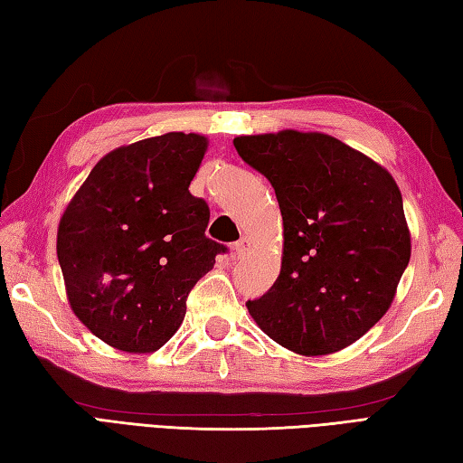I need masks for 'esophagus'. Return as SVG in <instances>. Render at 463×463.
I'll return each instance as SVG.
<instances>
[{
	"label": "esophagus",
	"mask_w": 463,
	"mask_h": 463,
	"mask_svg": "<svg viewBox=\"0 0 463 463\" xmlns=\"http://www.w3.org/2000/svg\"><path fill=\"white\" fill-rule=\"evenodd\" d=\"M249 250H250V242H249V239H244V237L239 242H234V247H232L234 259H244V257H247Z\"/></svg>",
	"instance_id": "1"
}]
</instances>
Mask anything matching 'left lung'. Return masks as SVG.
I'll list each match as a JSON object with an SVG mask.
<instances>
[{
    "label": "left lung",
    "instance_id": "left-lung-1",
    "mask_svg": "<svg viewBox=\"0 0 463 463\" xmlns=\"http://www.w3.org/2000/svg\"><path fill=\"white\" fill-rule=\"evenodd\" d=\"M282 214V264L249 300L259 328L300 356L362 338L394 302L411 241L402 193L386 169L336 137L284 129L234 137Z\"/></svg>",
    "mask_w": 463,
    "mask_h": 463
}]
</instances>
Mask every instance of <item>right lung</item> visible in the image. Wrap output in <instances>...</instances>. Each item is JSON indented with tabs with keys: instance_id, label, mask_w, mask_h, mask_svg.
<instances>
[{
	"instance_id": "add662e5",
	"label": "right lung",
	"mask_w": 463,
	"mask_h": 463,
	"mask_svg": "<svg viewBox=\"0 0 463 463\" xmlns=\"http://www.w3.org/2000/svg\"><path fill=\"white\" fill-rule=\"evenodd\" d=\"M209 139L165 133L97 163L57 226L69 307L109 346L149 354L179 330L186 297L224 252L189 193Z\"/></svg>"
}]
</instances>
